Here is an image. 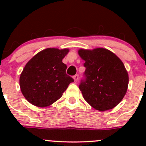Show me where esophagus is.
I'll use <instances>...</instances> for the list:
<instances>
[{
  "mask_svg": "<svg viewBox=\"0 0 146 146\" xmlns=\"http://www.w3.org/2000/svg\"><path fill=\"white\" fill-rule=\"evenodd\" d=\"M78 78H79V76H78V75H75V76H73V79H74L75 82H78Z\"/></svg>",
  "mask_w": 146,
  "mask_h": 146,
  "instance_id": "obj_1",
  "label": "esophagus"
}]
</instances>
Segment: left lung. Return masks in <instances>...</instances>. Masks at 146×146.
I'll list each match as a JSON object with an SVG mask.
<instances>
[{"instance_id":"1","label":"left lung","mask_w":146,"mask_h":146,"mask_svg":"<svg viewBox=\"0 0 146 146\" xmlns=\"http://www.w3.org/2000/svg\"><path fill=\"white\" fill-rule=\"evenodd\" d=\"M85 61V78L79 88L85 100L95 110L107 111L117 105L127 91L129 75L120 58L110 50H78Z\"/></svg>"}]
</instances>
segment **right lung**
<instances>
[{"mask_svg":"<svg viewBox=\"0 0 146 146\" xmlns=\"http://www.w3.org/2000/svg\"><path fill=\"white\" fill-rule=\"evenodd\" d=\"M68 48H48L27 63L20 77V87L25 99L33 105L46 107L58 100L74 80L66 73L62 62Z\"/></svg>","mask_w":146,"mask_h":146,"instance_id":"obj_1","label":"right lung"}]
</instances>
